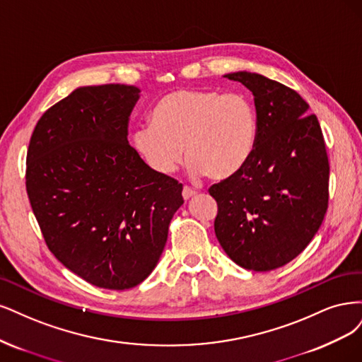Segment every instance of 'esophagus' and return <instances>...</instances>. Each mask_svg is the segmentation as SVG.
<instances>
[{"label":"esophagus","mask_w":362,"mask_h":362,"mask_svg":"<svg viewBox=\"0 0 362 362\" xmlns=\"http://www.w3.org/2000/svg\"><path fill=\"white\" fill-rule=\"evenodd\" d=\"M195 194H197V192H195V191H192L191 188H183V191H182L183 200H189V198H192Z\"/></svg>","instance_id":"esophagus-1"}]
</instances>
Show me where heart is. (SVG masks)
I'll list each match as a JSON object with an SVG mask.
<instances>
[{"label":"heart","instance_id":"1","mask_svg":"<svg viewBox=\"0 0 362 362\" xmlns=\"http://www.w3.org/2000/svg\"><path fill=\"white\" fill-rule=\"evenodd\" d=\"M257 134V111L247 96L180 88L155 105L151 122L132 132V144L160 176L174 173L186 153L194 176L227 180L248 164Z\"/></svg>","mask_w":362,"mask_h":362}]
</instances>
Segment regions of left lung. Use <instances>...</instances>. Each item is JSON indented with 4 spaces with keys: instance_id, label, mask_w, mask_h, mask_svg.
Instances as JSON below:
<instances>
[{
    "instance_id": "left-lung-1",
    "label": "left lung",
    "mask_w": 362,
    "mask_h": 362,
    "mask_svg": "<svg viewBox=\"0 0 362 362\" xmlns=\"http://www.w3.org/2000/svg\"><path fill=\"white\" fill-rule=\"evenodd\" d=\"M254 96L259 134L236 176L214 185L215 235L243 269L266 272L307 248L328 209L329 164L319 120L295 90L247 71L224 75Z\"/></svg>"
}]
</instances>
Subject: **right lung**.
Instances as JSON below:
<instances>
[{
    "label": "right lung",
    "mask_w": 362,
    "mask_h": 362,
    "mask_svg": "<svg viewBox=\"0 0 362 362\" xmlns=\"http://www.w3.org/2000/svg\"><path fill=\"white\" fill-rule=\"evenodd\" d=\"M139 88L78 87L37 122L27 192L46 245L69 271L110 290L155 269L182 185L151 170L127 141Z\"/></svg>",
    "instance_id": "1"
}]
</instances>
